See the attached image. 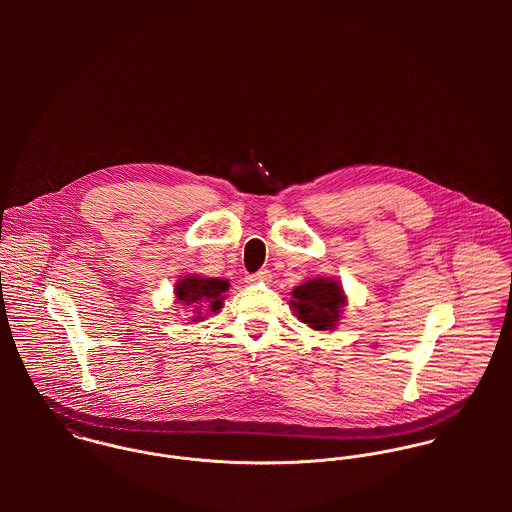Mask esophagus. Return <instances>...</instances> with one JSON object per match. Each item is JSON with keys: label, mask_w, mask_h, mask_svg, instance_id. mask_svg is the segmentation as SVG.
Segmentation results:
<instances>
[{"label": "esophagus", "mask_w": 512, "mask_h": 512, "mask_svg": "<svg viewBox=\"0 0 512 512\" xmlns=\"http://www.w3.org/2000/svg\"><path fill=\"white\" fill-rule=\"evenodd\" d=\"M270 278H272V274H270L268 270H258L256 274H248V276H246V282H248V284H256V282H270Z\"/></svg>", "instance_id": "34e87169"}]
</instances>
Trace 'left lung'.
<instances>
[{
    "label": "left lung",
    "instance_id": "1",
    "mask_svg": "<svg viewBox=\"0 0 512 512\" xmlns=\"http://www.w3.org/2000/svg\"><path fill=\"white\" fill-rule=\"evenodd\" d=\"M290 305L301 323L315 331H327L337 327L347 297L333 278H313L293 288Z\"/></svg>",
    "mask_w": 512,
    "mask_h": 512
}]
</instances>
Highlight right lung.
<instances>
[{"instance_id":"right-lung-1","label":"right lung","mask_w":512,"mask_h":512,"mask_svg":"<svg viewBox=\"0 0 512 512\" xmlns=\"http://www.w3.org/2000/svg\"><path fill=\"white\" fill-rule=\"evenodd\" d=\"M228 282L219 278H201V276H185L175 284L177 303L195 307L191 309L197 317L193 321L203 319V311L217 313L222 307L224 292L228 290Z\"/></svg>"}]
</instances>
